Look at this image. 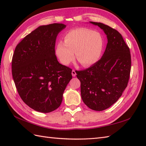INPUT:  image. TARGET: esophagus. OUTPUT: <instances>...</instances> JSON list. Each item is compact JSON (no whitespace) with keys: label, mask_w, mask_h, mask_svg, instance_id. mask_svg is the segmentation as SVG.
I'll use <instances>...</instances> for the list:
<instances>
[{"label":"esophagus","mask_w":146,"mask_h":146,"mask_svg":"<svg viewBox=\"0 0 146 146\" xmlns=\"http://www.w3.org/2000/svg\"><path fill=\"white\" fill-rule=\"evenodd\" d=\"M71 74H72V76H75L76 75V73L75 70H73L72 71H71Z\"/></svg>","instance_id":"esophagus-1"}]
</instances>
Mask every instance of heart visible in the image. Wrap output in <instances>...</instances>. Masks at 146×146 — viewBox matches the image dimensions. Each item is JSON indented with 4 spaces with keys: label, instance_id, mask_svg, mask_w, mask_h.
I'll list each match as a JSON object with an SVG mask.
<instances>
[{
    "label": "heart",
    "instance_id": "heart-1",
    "mask_svg": "<svg viewBox=\"0 0 146 146\" xmlns=\"http://www.w3.org/2000/svg\"><path fill=\"white\" fill-rule=\"evenodd\" d=\"M64 41L56 45L55 52L61 63L69 64L75 58L83 66L88 67L100 60L104 48V39L100 33L86 28L70 30L66 33Z\"/></svg>",
    "mask_w": 146,
    "mask_h": 146
}]
</instances>
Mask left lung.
Segmentation results:
<instances>
[{"label":"left lung","mask_w":146,"mask_h":146,"mask_svg":"<svg viewBox=\"0 0 146 146\" xmlns=\"http://www.w3.org/2000/svg\"><path fill=\"white\" fill-rule=\"evenodd\" d=\"M107 35L106 49L100 60L87 69L76 71L84 104L96 111L104 110L119 100L127 87L131 69L130 49L122 35L100 23L90 22Z\"/></svg>","instance_id":"1"}]
</instances>
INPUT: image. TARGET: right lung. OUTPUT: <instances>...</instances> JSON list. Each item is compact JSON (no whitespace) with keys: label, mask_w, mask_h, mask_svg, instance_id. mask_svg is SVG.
Segmentation results:
<instances>
[{"label":"right lung","mask_w":146,"mask_h":146,"mask_svg":"<svg viewBox=\"0 0 146 146\" xmlns=\"http://www.w3.org/2000/svg\"><path fill=\"white\" fill-rule=\"evenodd\" d=\"M63 24L41 26L17 45L12 60V74L18 94L36 111L49 113L60 106L72 78V70L59 63L55 55L58 33Z\"/></svg>","instance_id":"obj_1"}]
</instances>
